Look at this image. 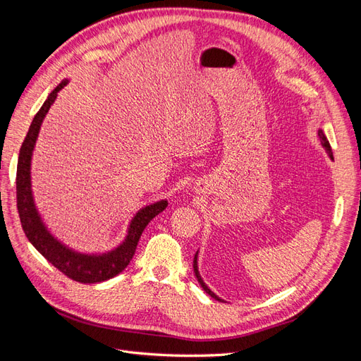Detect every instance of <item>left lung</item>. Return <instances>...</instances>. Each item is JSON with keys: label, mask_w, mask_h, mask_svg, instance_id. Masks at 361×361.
<instances>
[{"label": "left lung", "mask_w": 361, "mask_h": 361, "mask_svg": "<svg viewBox=\"0 0 361 361\" xmlns=\"http://www.w3.org/2000/svg\"><path fill=\"white\" fill-rule=\"evenodd\" d=\"M318 135H319V138H321V145H322V147L326 150V154H329L330 159H333L331 146H330V143H329V140H326V137H325V134H324V130H322V129H319V130H318ZM197 256H199V251H197V253H195V256H194V264H192L195 277H197V280H199V283L202 285L203 290H204L207 295H211V297H212L214 300H216V301H223L220 297H216V295H215L209 288H207V286H206V283L203 281V279H202V276H200V272H199V267H197Z\"/></svg>", "instance_id": "8db88e82"}]
</instances>
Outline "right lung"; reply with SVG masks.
Returning a JSON list of instances; mask_svg holds the SVG:
<instances>
[{"label": "right lung", "mask_w": 361, "mask_h": 361, "mask_svg": "<svg viewBox=\"0 0 361 361\" xmlns=\"http://www.w3.org/2000/svg\"><path fill=\"white\" fill-rule=\"evenodd\" d=\"M69 82V80L61 81L54 89L47 101L43 102L42 108L32 118L27 137L19 150L18 170H16V199H18V212L23 224L24 232L28 241L32 244L39 253L48 262L60 269L64 276L80 283H99L114 276L120 274L133 259L140 236L143 233L146 226L155 218L159 212L166 209L169 202L159 200L152 204H147L133 216L128 233L123 243L105 253H81L76 251L54 236L47 224L43 223L42 216L37 211L35 197L31 190V157L36 146V140L42 126L43 118L48 114L51 105L57 99V93Z\"/></svg>", "instance_id": "obj_1"}]
</instances>
